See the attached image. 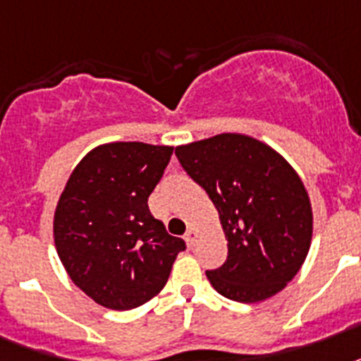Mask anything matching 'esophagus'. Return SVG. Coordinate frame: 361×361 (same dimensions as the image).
Returning a JSON list of instances; mask_svg holds the SVG:
<instances>
[{
  "label": "esophagus",
  "mask_w": 361,
  "mask_h": 361,
  "mask_svg": "<svg viewBox=\"0 0 361 361\" xmlns=\"http://www.w3.org/2000/svg\"><path fill=\"white\" fill-rule=\"evenodd\" d=\"M185 241H187V245H189V247H195L196 241H198V231H196L195 228H189V230H187Z\"/></svg>",
  "instance_id": "1"
}]
</instances>
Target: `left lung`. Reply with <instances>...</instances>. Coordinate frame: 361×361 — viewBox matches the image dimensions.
Segmentation results:
<instances>
[{
  "label": "left lung",
  "instance_id": "left-lung-1",
  "mask_svg": "<svg viewBox=\"0 0 361 361\" xmlns=\"http://www.w3.org/2000/svg\"><path fill=\"white\" fill-rule=\"evenodd\" d=\"M187 174L219 211L224 265L206 276L222 297L262 302L282 291L306 262L312 202L283 155L250 135L221 133L176 146Z\"/></svg>",
  "mask_w": 361,
  "mask_h": 361
}]
</instances>
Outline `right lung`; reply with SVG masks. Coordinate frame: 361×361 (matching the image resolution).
Wrapping results in <instances>:
<instances>
[{
  "instance_id": "right-lung-1",
  "label": "right lung",
  "mask_w": 361,
  "mask_h": 361,
  "mask_svg": "<svg viewBox=\"0 0 361 361\" xmlns=\"http://www.w3.org/2000/svg\"><path fill=\"white\" fill-rule=\"evenodd\" d=\"M172 146L99 145L79 161L59 196L54 241L70 280L96 304L133 310L165 287L185 248L148 209Z\"/></svg>"
}]
</instances>
